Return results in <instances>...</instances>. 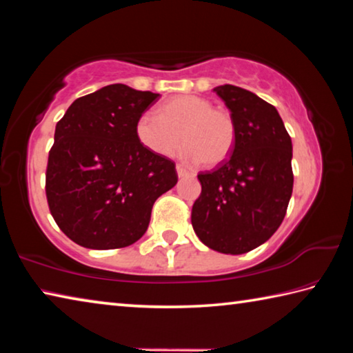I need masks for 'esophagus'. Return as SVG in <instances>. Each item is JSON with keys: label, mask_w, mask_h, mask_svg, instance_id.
I'll list each match as a JSON object with an SVG mask.
<instances>
[{"label": "esophagus", "mask_w": 353, "mask_h": 353, "mask_svg": "<svg viewBox=\"0 0 353 353\" xmlns=\"http://www.w3.org/2000/svg\"><path fill=\"white\" fill-rule=\"evenodd\" d=\"M176 171H177V176H179V177H187V176H193V172L188 171L187 168H185L183 165H177V166H176Z\"/></svg>", "instance_id": "obj_1"}]
</instances>
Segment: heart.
Masks as SVG:
<instances>
[{"label":"heart","mask_w":353,"mask_h":353,"mask_svg":"<svg viewBox=\"0 0 353 353\" xmlns=\"http://www.w3.org/2000/svg\"><path fill=\"white\" fill-rule=\"evenodd\" d=\"M137 137L149 151L168 157L181 141L187 143L183 159L216 166L234 151L236 126L230 112L213 107L194 94H179L166 101L159 113L145 112L137 121Z\"/></svg>","instance_id":"obj_1"}]
</instances>
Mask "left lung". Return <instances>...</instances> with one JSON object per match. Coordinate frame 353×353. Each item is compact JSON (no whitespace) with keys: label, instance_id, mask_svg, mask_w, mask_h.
Wrapping results in <instances>:
<instances>
[{"label":"left lung","instance_id":"obj_1","mask_svg":"<svg viewBox=\"0 0 353 353\" xmlns=\"http://www.w3.org/2000/svg\"><path fill=\"white\" fill-rule=\"evenodd\" d=\"M213 92L236 126L234 151L216 170L199 172L201 196L191 224L199 240L223 254H244L270 240L292 193V145L277 109L235 85Z\"/></svg>","mask_w":353,"mask_h":353}]
</instances>
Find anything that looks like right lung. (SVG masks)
I'll return each instance as SVG.
<instances>
[{"instance_id": "right-lung-1", "label": "right lung", "mask_w": 353, "mask_h": 353, "mask_svg": "<svg viewBox=\"0 0 353 353\" xmlns=\"http://www.w3.org/2000/svg\"><path fill=\"white\" fill-rule=\"evenodd\" d=\"M159 93L112 83L77 98L56 124L46 199L70 240L118 249L145 235L154 202L177 183L176 165L149 151L137 121Z\"/></svg>"}]
</instances>
